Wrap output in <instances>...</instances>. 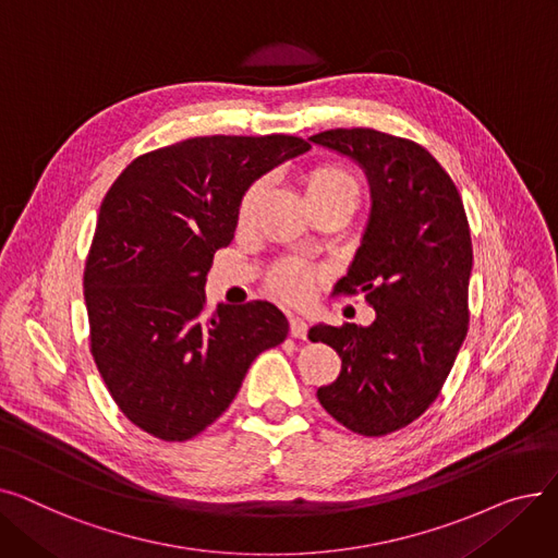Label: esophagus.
<instances>
[{
    "mask_svg": "<svg viewBox=\"0 0 558 558\" xmlns=\"http://www.w3.org/2000/svg\"><path fill=\"white\" fill-rule=\"evenodd\" d=\"M289 332L294 339H305L307 337V324L301 316H289Z\"/></svg>",
    "mask_w": 558,
    "mask_h": 558,
    "instance_id": "obj_1",
    "label": "esophagus"
}]
</instances>
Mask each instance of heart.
I'll return each mask as SVG.
<instances>
[{"instance_id": "1", "label": "heart", "mask_w": 558, "mask_h": 558, "mask_svg": "<svg viewBox=\"0 0 558 558\" xmlns=\"http://www.w3.org/2000/svg\"><path fill=\"white\" fill-rule=\"evenodd\" d=\"M305 196L310 203L320 201H350L357 205V198L362 194V183L353 169H348L337 162H320L312 167L305 179ZM264 194V181H255L246 187V192L240 198L238 205V221L244 226L255 217L257 203ZM318 276V269L301 259H282L269 271L267 282L276 296H280L287 303H303L307 301L310 291L314 287V280Z\"/></svg>"}]
</instances>
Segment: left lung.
<instances>
[{
	"mask_svg": "<svg viewBox=\"0 0 558 558\" xmlns=\"http://www.w3.org/2000/svg\"><path fill=\"white\" fill-rule=\"evenodd\" d=\"M310 140L360 162L373 196L362 246L332 294H366L375 320L310 328V341L341 357L339 377L316 398L350 432L385 436L425 414L465 339L471 226L450 173L414 140L373 129Z\"/></svg>",
	"mask_w": 558,
	"mask_h": 558,
	"instance_id": "obj_1",
	"label": "left lung"
}]
</instances>
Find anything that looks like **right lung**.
Instances as JSON below:
<instances>
[{"instance_id":"add662e5","label":"right lung","mask_w":558,"mask_h":558,"mask_svg":"<svg viewBox=\"0 0 558 558\" xmlns=\"http://www.w3.org/2000/svg\"><path fill=\"white\" fill-rule=\"evenodd\" d=\"M307 149L294 135L190 137L137 156L104 196L83 271L90 353L142 432L190 441L230 407L262 350L287 339L276 305L208 314L203 287L246 187Z\"/></svg>"}]
</instances>
